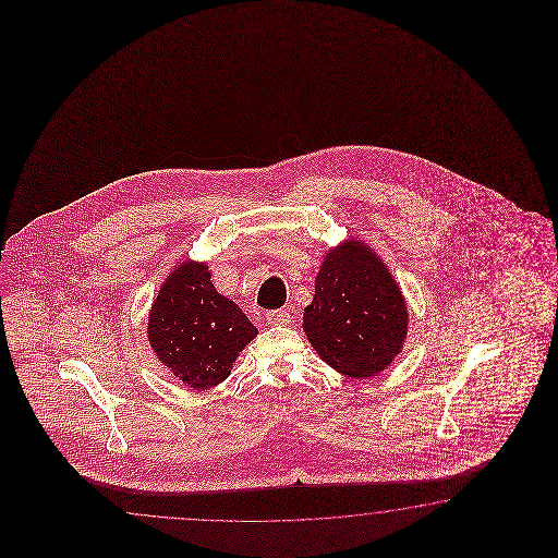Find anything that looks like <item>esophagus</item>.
I'll return each mask as SVG.
<instances>
[{
  "label": "esophagus",
  "instance_id": "34e87169",
  "mask_svg": "<svg viewBox=\"0 0 558 558\" xmlns=\"http://www.w3.org/2000/svg\"><path fill=\"white\" fill-rule=\"evenodd\" d=\"M265 317H267V323H269V325H279V327H281V325H287V323L291 320V315H289L287 311H281V308H277V311H267V315H265Z\"/></svg>",
  "mask_w": 558,
  "mask_h": 558
}]
</instances>
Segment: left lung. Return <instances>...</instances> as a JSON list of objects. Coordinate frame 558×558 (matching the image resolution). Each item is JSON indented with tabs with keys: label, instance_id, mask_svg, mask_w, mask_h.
Wrapping results in <instances>:
<instances>
[{
	"label": "left lung",
	"instance_id": "obj_1",
	"mask_svg": "<svg viewBox=\"0 0 558 558\" xmlns=\"http://www.w3.org/2000/svg\"><path fill=\"white\" fill-rule=\"evenodd\" d=\"M407 319L399 284L379 257L355 241L327 253L303 329L327 365L351 379H367L399 355Z\"/></svg>",
	"mask_w": 558,
	"mask_h": 558
}]
</instances>
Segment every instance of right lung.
Listing matches in <instances>:
<instances>
[{"label": "right lung", "instance_id": "1", "mask_svg": "<svg viewBox=\"0 0 558 558\" xmlns=\"http://www.w3.org/2000/svg\"><path fill=\"white\" fill-rule=\"evenodd\" d=\"M149 343L161 363L193 389H209L231 373L257 327L231 299L215 291L202 263H183L155 299Z\"/></svg>", "mask_w": 558, "mask_h": 558}]
</instances>
